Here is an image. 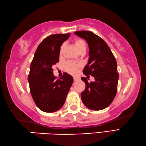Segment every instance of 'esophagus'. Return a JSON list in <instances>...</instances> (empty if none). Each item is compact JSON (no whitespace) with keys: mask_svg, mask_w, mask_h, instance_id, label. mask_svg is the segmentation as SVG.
Segmentation results:
<instances>
[{"mask_svg":"<svg viewBox=\"0 0 146 146\" xmlns=\"http://www.w3.org/2000/svg\"><path fill=\"white\" fill-rule=\"evenodd\" d=\"M78 80V78H76V77H74V81H77Z\"/></svg>","mask_w":146,"mask_h":146,"instance_id":"1","label":"esophagus"}]
</instances>
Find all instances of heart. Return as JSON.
<instances>
[{
	"label": "heart",
	"instance_id": "1",
	"mask_svg": "<svg viewBox=\"0 0 146 146\" xmlns=\"http://www.w3.org/2000/svg\"><path fill=\"white\" fill-rule=\"evenodd\" d=\"M74 44L76 45V48H78L79 52H81V51L83 50H86V44L84 41L82 39H80V38H77V39H75L74 41ZM64 48H65V43L61 45V47L60 48V54L61 55L63 54ZM81 65L80 64L76 63L74 62H72V61H68L66 62L65 65H64V68L66 72H67L68 73L70 74L74 75L76 73L78 72V68H80Z\"/></svg>",
	"mask_w": 146,
	"mask_h": 146
}]
</instances>
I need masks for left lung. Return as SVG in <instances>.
<instances>
[{"label":"left lung","mask_w":146,"mask_h":146,"mask_svg":"<svg viewBox=\"0 0 146 146\" xmlns=\"http://www.w3.org/2000/svg\"><path fill=\"white\" fill-rule=\"evenodd\" d=\"M74 33L88 44L89 59L83 74L87 78L89 76L95 78V81L89 83L86 78H81L86 85L81 94V100L88 108L101 110L112 103L116 95L119 79L116 60L108 45L99 36L85 31Z\"/></svg>","instance_id":"left-lung-1"}]
</instances>
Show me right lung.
Wrapping results in <instances>:
<instances>
[{
  "mask_svg": "<svg viewBox=\"0 0 146 146\" xmlns=\"http://www.w3.org/2000/svg\"><path fill=\"white\" fill-rule=\"evenodd\" d=\"M70 36L56 34L45 38L38 45L30 66L28 76L30 92L38 108L44 112H54L65 103L73 83V78L64 73L56 80L52 66L59 61L60 48Z\"/></svg>",
  "mask_w": 146,
  "mask_h": 146,
  "instance_id": "right-lung-1",
  "label": "right lung"
}]
</instances>
